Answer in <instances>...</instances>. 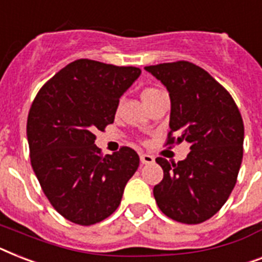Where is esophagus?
Wrapping results in <instances>:
<instances>
[{
    "mask_svg": "<svg viewBox=\"0 0 262 262\" xmlns=\"http://www.w3.org/2000/svg\"><path fill=\"white\" fill-rule=\"evenodd\" d=\"M140 160H141L142 164H153L155 163V159L150 155H146V153H141L140 155Z\"/></svg>",
    "mask_w": 262,
    "mask_h": 262,
    "instance_id": "1",
    "label": "esophagus"
}]
</instances>
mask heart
<instances>
[{
	"label": "heart",
	"mask_w": 262,
	"mask_h": 262,
	"mask_svg": "<svg viewBox=\"0 0 262 262\" xmlns=\"http://www.w3.org/2000/svg\"><path fill=\"white\" fill-rule=\"evenodd\" d=\"M157 93H160V91L157 90V89H152V87H149V89H145V90H142V93H141L142 101H146V99H149L150 97L156 95Z\"/></svg>",
	"instance_id": "obj_1"
}]
</instances>
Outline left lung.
<instances>
[{
  "mask_svg": "<svg viewBox=\"0 0 262 262\" xmlns=\"http://www.w3.org/2000/svg\"><path fill=\"white\" fill-rule=\"evenodd\" d=\"M169 93L167 144L186 141L179 163L157 157L164 178L153 188L161 211L187 225L220 211L237 183L244 155V121L234 99L207 71L190 61L145 67Z\"/></svg>",
  "mask_w": 262,
  "mask_h": 262,
  "instance_id": "8db88e82",
  "label": "left lung"
}]
</instances>
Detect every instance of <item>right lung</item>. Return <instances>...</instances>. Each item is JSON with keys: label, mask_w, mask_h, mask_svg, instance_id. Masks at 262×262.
<instances>
[{"label": "right lung", "mask_w": 262, "mask_h": 262, "mask_svg": "<svg viewBox=\"0 0 262 262\" xmlns=\"http://www.w3.org/2000/svg\"><path fill=\"white\" fill-rule=\"evenodd\" d=\"M140 74L137 67L79 59L36 95L27 122L32 168L66 220L90 226L120 206L140 157L127 146L102 157L94 132L114 122L121 95Z\"/></svg>", "instance_id": "1"}]
</instances>
